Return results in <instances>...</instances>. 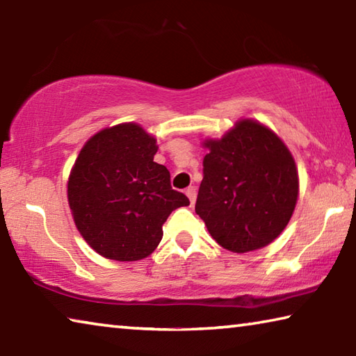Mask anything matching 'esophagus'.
I'll use <instances>...</instances> for the list:
<instances>
[{
  "label": "esophagus",
  "instance_id": "obj_1",
  "mask_svg": "<svg viewBox=\"0 0 356 356\" xmlns=\"http://www.w3.org/2000/svg\"><path fill=\"white\" fill-rule=\"evenodd\" d=\"M185 195L188 196V200H190L191 204H195V201H196V188H195V186H188V188L185 190Z\"/></svg>",
  "mask_w": 356,
  "mask_h": 356
}]
</instances>
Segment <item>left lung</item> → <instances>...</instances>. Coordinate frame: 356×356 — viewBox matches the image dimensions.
<instances>
[{
    "mask_svg": "<svg viewBox=\"0 0 356 356\" xmlns=\"http://www.w3.org/2000/svg\"><path fill=\"white\" fill-rule=\"evenodd\" d=\"M204 179L196 213L232 252L261 250L284 231L298 200V170L284 141L254 119H238L204 140Z\"/></svg>",
    "mask_w": 356,
    "mask_h": 356,
    "instance_id": "1",
    "label": "left lung"
}]
</instances>
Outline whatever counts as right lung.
Returning a JSON list of instances; mask_svg holds the SVG:
<instances>
[{"instance_id":"right-lung-1","label":"right lung","mask_w":356,"mask_h":356,"mask_svg":"<svg viewBox=\"0 0 356 356\" xmlns=\"http://www.w3.org/2000/svg\"><path fill=\"white\" fill-rule=\"evenodd\" d=\"M155 138L140 124L100 130L84 143L67 180V200L81 237L100 256L134 262L152 254L168 216L188 206L154 161Z\"/></svg>"}]
</instances>
